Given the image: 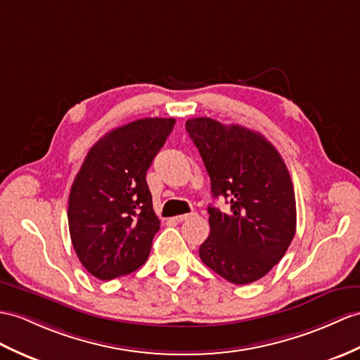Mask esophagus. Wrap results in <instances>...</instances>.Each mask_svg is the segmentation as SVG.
Masks as SVG:
<instances>
[{
    "instance_id": "34e87169",
    "label": "esophagus",
    "mask_w": 360,
    "mask_h": 360,
    "mask_svg": "<svg viewBox=\"0 0 360 360\" xmlns=\"http://www.w3.org/2000/svg\"><path fill=\"white\" fill-rule=\"evenodd\" d=\"M194 215V214H185V215H177V217H174V220L175 221H185V220H189V218Z\"/></svg>"
}]
</instances>
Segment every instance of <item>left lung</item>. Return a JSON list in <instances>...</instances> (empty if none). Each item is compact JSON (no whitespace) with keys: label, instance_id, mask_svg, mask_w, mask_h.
Listing matches in <instances>:
<instances>
[{"label":"left lung","instance_id":"obj_1","mask_svg":"<svg viewBox=\"0 0 360 360\" xmlns=\"http://www.w3.org/2000/svg\"><path fill=\"white\" fill-rule=\"evenodd\" d=\"M210 177L212 197H224L227 212L209 206L210 233L200 258L233 284L262 278L284 257L296 232L290 174L276 148L261 134L210 117L186 122Z\"/></svg>","mask_w":360,"mask_h":360}]
</instances>
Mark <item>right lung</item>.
Wrapping results in <instances>:
<instances>
[{
  "mask_svg": "<svg viewBox=\"0 0 360 360\" xmlns=\"http://www.w3.org/2000/svg\"><path fill=\"white\" fill-rule=\"evenodd\" d=\"M175 119L145 117L105 134L86 154L68 197V229L79 261L110 281L145 264L160 221L146 171Z\"/></svg>",
  "mask_w": 360,
  "mask_h": 360,
  "instance_id": "1",
  "label": "right lung"
}]
</instances>
